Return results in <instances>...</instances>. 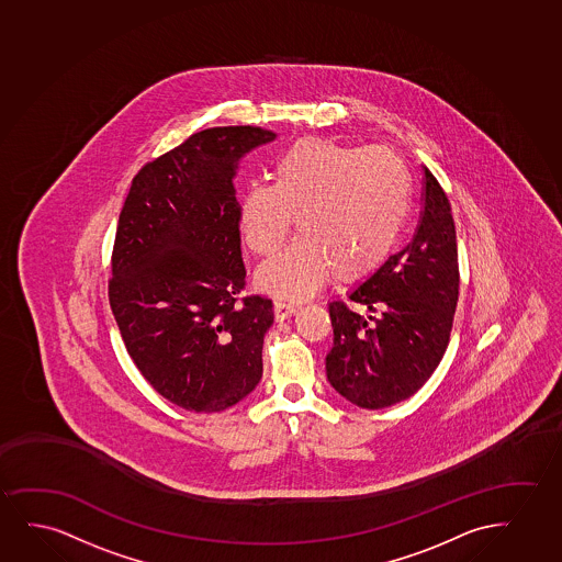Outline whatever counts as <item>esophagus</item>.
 Instances as JSON below:
<instances>
[{
  "mask_svg": "<svg viewBox=\"0 0 562 562\" xmlns=\"http://www.w3.org/2000/svg\"><path fill=\"white\" fill-rule=\"evenodd\" d=\"M297 308H300V306L292 303V301H274V316H277V322L288 321L290 316L297 313Z\"/></svg>",
  "mask_w": 562,
  "mask_h": 562,
  "instance_id": "obj_1",
  "label": "esophagus"
}]
</instances>
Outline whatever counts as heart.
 Wrapping results in <instances>:
<instances>
[{"instance_id": "obj_1", "label": "heart", "mask_w": 562, "mask_h": 562, "mask_svg": "<svg viewBox=\"0 0 562 562\" xmlns=\"http://www.w3.org/2000/svg\"><path fill=\"white\" fill-rule=\"evenodd\" d=\"M409 177L389 148L306 137L278 156L270 182L244 190L238 223L256 256L277 254L292 231L301 236L257 272L265 292L303 300L334 272L341 282L372 274L393 254L408 217Z\"/></svg>"}]
</instances>
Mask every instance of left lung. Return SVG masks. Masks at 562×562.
Instances as JSON below:
<instances>
[{"label":"left lung","instance_id":"obj_1","mask_svg":"<svg viewBox=\"0 0 562 562\" xmlns=\"http://www.w3.org/2000/svg\"><path fill=\"white\" fill-rule=\"evenodd\" d=\"M460 269L452 207L425 168L423 213L414 240L389 257L342 301L329 303L334 347L326 355L329 385L358 408L381 409L417 393L437 370L450 341Z\"/></svg>","mask_w":562,"mask_h":562}]
</instances>
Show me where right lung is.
I'll use <instances>...</instances> for the list:
<instances>
[{
  "mask_svg": "<svg viewBox=\"0 0 562 562\" xmlns=\"http://www.w3.org/2000/svg\"><path fill=\"white\" fill-rule=\"evenodd\" d=\"M254 125L212 127L146 164L117 221L110 306L145 380L179 408L223 412L262 378L272 301L246 284L234 176L274 140Z\"/></svg>",
  "mask_w": 562,
  "mask_h": 562,
  "instance_id": "right-lung-1",
  "label": "right lung"
}]
</instances>
